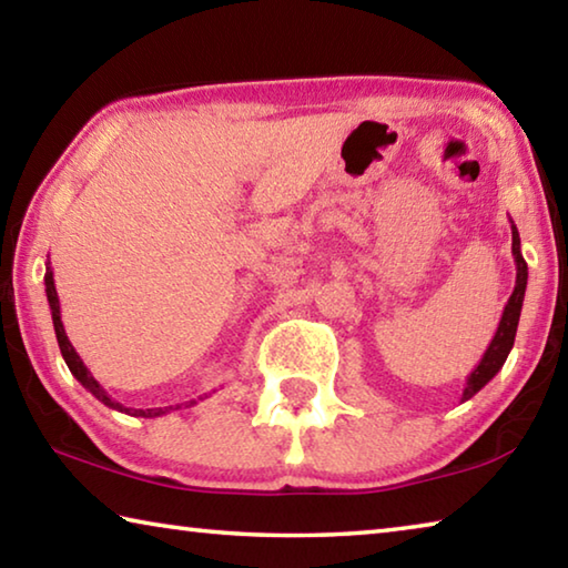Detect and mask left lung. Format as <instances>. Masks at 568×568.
<instances>
[{
	"instance_id": "8db88e82",
	"label": "left lung",
	"mask_w": 568,
	"mask_h": 568,
	"mask_svg": "<svg viewBox=\"0 0 568 568\" xmlns=\"http://www.w3.org/2000/svg\"><path fill=\"white\" fill-rule=\"evenodd\" d=\"M511 253H514V263H516L514 293H511V297H508V303L504 307V315H501V321H498V331L494 335V341L488 343L484 358H480V363L474 371H470V376L466 378V388H464V393H460V403L474 398L476 393L484 388L498 371L504 368L508 353H511V348H514L518 318H521V305H524V295H526V281H528V265L521 255V237H518L514 220H511Z\"/></svg>"
}]
</instances>
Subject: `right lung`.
Segmentation results:
<instances>
[{
	"label": "right lung",
	"mask_w": 568,
	"mask_h": 568,
	"mask_svg": "<svg viewBox=\"0 0 568 568\" xmlns=\"http://www.w3.org/2000/svg\"><path fill=\"white\" fill-rule=\"evenodd\" d=\"M44 293H47V303H50V311H52V323H54V335H57V343H60V351H62V358L67 363V368H70L72 376L82 383L84 388H88L94 398L102 400L104 406L108 408H114L120 413H128V416H142V418H158V416H165V413L170 410H178L182 408V403H178V406H168V408H128L122 406V403L112 400L108 396V390H104L98 381H94L92 373L88 371V365L82 363L80 355H77L74 345L70 343V338H67L64 333V325H62V311H60V295H57V287H54V273H52V265L47 263V273H44ZM207 398V396H205ZM203 400V398H200ZM197 400H187L185 408L195 406Z\"/></svg>",
	"instance_id": "1"
}]
</instances>
